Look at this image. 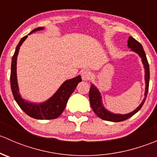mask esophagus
<instances>
[{"instance_id":"34e87169","label":"esophagus","mask_w":157,"mask_h":157,"mask_svg":"<svg viewBox=\"0 0 157 157\" xmlns=\"http://www.w3.org/2000/svg\"><path fill=\"white\" fill-rule=\"evenodd\" d=\"M90 77H91V73L88 70H85L81 72V77L83 80H85V81L89 80L90 79Z\"/></svg>"}]
</instances>
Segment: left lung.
Here are the masks:
<instances>
[{
    "instance_id": "left-lung-1",
    "label": "left lung",
    "mask_w": 157,
    "mask_h": 157,
    "mask_svg": "<svg viewBox=\"0 0 157 157\" xmlns=\"http://www.w3.org/2000/svg\"><path fill=\"white\" fill-rule=\"evenodd\" d=\"M128 48H131V51L136 52L139 56L141 58L142 63L144 64L145 70V83H146V87H145V93H144V99H143L141 103L139 105V106L137 109H134L133 112L130 113L125 114V115H121V114H115L112 112H109L102 105V96H101L100 92L99 91L96 86H95L93 83H91V86L90 89V93H89V98H90V105L93 109V112L96 113V115L98 117H99L102 119L105 120V121H113V122H118V121H122L128 118H131V116L137 113L141 107L143 106L148 92L149 88V81H150V68H149V64L147 61L146 55L144 51L143 46L139 42H137L136 39L130 36L128 40Z\"/></svg>"
}]
</instances>
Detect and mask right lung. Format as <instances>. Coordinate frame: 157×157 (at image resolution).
Wrapping results in <instances>:
<instances>
[{"instance_id":"obj_1","label":"right lung","mask_w":157,"mask_h":157,"mask_svg":"<svg viewBox=\"0 0 157 157\" xmlns=\"http://www.w3.org/2000/svg\"><path fill=\"white\" fill-rule=\"evenodd\" d=\"M44 27H38L33 29L31 33L34 32L42 30ZM28 36H26L20 39V42L16 48L14 55L12 58V63H11V72H10V86L13 95L14 99L16 100L19 106L22 109V110L27 114L28 115L36 119L40 120H50L55 119L59 117L65 109L67 105V100L73 92L74 91L77 84L82 81L81 77L80 75L74 78L70 79L63 83V84L60 86L59 89L56 91V93L48 100L41 103H33V102H28L21 97L19 92L18 83H17V60L18 56L20 47L23 44V42L26 40Z\"/></svg>"}]
</instances>
